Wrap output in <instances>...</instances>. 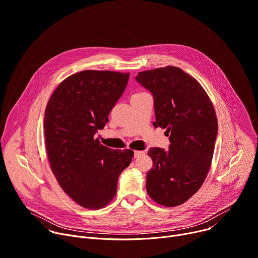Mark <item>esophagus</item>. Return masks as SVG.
Listing matches in <instances>:
<instances>
[{
	"label": "esophagus",
	"mask_w": 258,
	"mask_h": 258,
	"mask_svg": "<svg viewBox=\"0 0 258 258\" xmlns=\"http://www.w3.org/2000/svg\"><path fill=\"white\" fill-rule=\"evenodd\" d=\"M143 154H145V152H144V151H141V150H136V151L134 152V156H135V157H139V156H141V155H143Z\"/></svg>",
	"instance_id": "esophagus-1"
}]
</instances>
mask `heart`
I'll return each instance as SVG.
<instances>
[{
    "label": "heart",
    "instance_id": "1",
    "mask_svg": "<svg viewBox=\"0 0 258 258\" xmlns=\"http://www.w3.org/2000/svg\"><path fill=\"white\" fill-rule=\"evenodd\" d=\"M139 93H143V92H139ZM136 95H138V93H136Z\"/></svg>",
    "mask_w": 258,
    "mask_h": 258
}]
</instances>
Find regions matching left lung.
I'll return each instance as SVG.
<instances>
[{
    "label": "left lung",
    "instance_id": "1",
    "mask_svg": "<svg viewBox=\"0 0 258 258\" xmlns=\"http://www.w3.org/2000/svg\"><path fill=\"white\" fill-rule=\"evenodd\" d=\"M136 79L153 95V126L170 137L169 150L148 151V196L160 206H180L201 188L212 163L218 132L213 103L196 78L174 66L140 72Z\"/></svg>",
    "mask_w": 258,
    "mask_h": 258
}]
</instances>
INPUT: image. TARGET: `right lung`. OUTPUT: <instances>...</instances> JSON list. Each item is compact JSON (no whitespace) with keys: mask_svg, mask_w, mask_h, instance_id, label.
I'll list each match as a JSON object with an SVG mask.
<instances>
[{"mask_svg":"<svg viewBox=\"0 0 258 258\" xmlns=\"http://www.w3.org/2000/svg\"><path fill=\"white\" fill-rule=\"evenodd\" d=\"M128 77L130 73L85 70L61 81L46 106L44 138L51 171L61 189L83 208L106 207L134 157L133 150L108 148L96 138Z\"/></svg>","mask_w":258,"mask_h":258,"instance_id":"obj_1","label":"right lung"}]
</instances>
